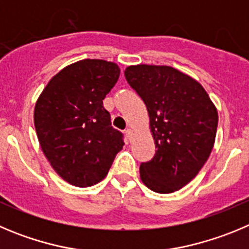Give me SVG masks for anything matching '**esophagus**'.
I'll return each instance as SVG.
<instances>
[{
	"label": "esophagus",
	"instance_id": "1",
	"mask_svg": "<svg viewBox=\"0 0 249 249\" xmlns=\"http://www.w3.org/2000/svg\"><path fill=\"white\" fill-rule=\"evenodd\" d=\"M124 133H126L127 138H128V140L131 141V140H132V136H133V132H132V129H131V128H127Z\"/></svg>",
	"mask_w": 249,
	"mask_h": 249
}]
</instances>
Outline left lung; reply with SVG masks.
<instances>
[{"label":"left lung","instance_id":"left-lung-1","mask_svg":"<svg viewBox=\"0 0 249 249\" xmlns=\"http://www.w3.org/2000/svg\"><path fill=\"white\" fill-rule=\"evenodd\" d=\"M149 116L156 154L140 166L141 180L159 194L184 188L209 159L218 113L201 84L168 65L138 64L124 70Z\"/></svg>","mask_w":249,"mask_h":249}]
</instances>
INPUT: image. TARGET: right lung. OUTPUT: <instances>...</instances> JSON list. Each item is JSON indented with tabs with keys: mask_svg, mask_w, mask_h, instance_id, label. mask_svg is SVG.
<instances>
[{
	"mask_svg": "<svg viewBox=\"0 0 249 249\" xmlns=\"http://www.w3.org/2000/svg\"><path fill=\"white\" fill-rule=\"evenodd\" d=\"M120 72L112 61L84 59L54 75L36 100L34 127L40 148L71 185L101 181L124 144L102 105Z\"/></svg>",
	"mask_w": 249,
	"mask_h": 249,
	"instance_id": "add662e5",
	"label": "right lung"
}]
</instances>
